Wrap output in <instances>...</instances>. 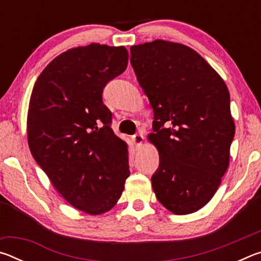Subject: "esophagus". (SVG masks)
<instances>
[{"instance_id": "esophagus-1", "label": "esophagus", "mask_w": 261, "mask_h": 261, "mask_svg": "<svg viewBox=\"0 0 261 261\" xmlns=\"http://www.w3.org/2000/svg\"><path fill=\"white\" fill-rule=\"evenodd\" d=\"M131 139H132V143H134L135 146L138 147V146H140L141 143H143L144 136L141 135V134H136V135H134V136L131 137Z\"/></svg>"}]
</instances>
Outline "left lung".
<instances>
[{
    "instance_id": "1",
    "label": "left lung",
    "mask_w": 261,
    "mask_h": 261,
    "mask_svg": "<svg viewBox=\"0 0 261 261\" xmlns=\"http://www.w3.org/2000/svg\"><path fill=\"white\" fill-rule=\"evenodd\" d=\"M130 62L154 112L160 163L152 176L158 200L174 214L204 207L227 171L235 124L230 95L196 50L154 40L130 48Z\"/></svg>"
}]
</instances>
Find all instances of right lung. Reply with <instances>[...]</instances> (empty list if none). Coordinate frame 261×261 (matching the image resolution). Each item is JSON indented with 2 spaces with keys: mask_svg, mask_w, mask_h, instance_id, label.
<instances>
[{
  "mask_svg": "<svg viewBox=\"0 0 261 261\" xmlns=\"http://www.w3.org/2000/svg\"><path fill=\"white\" fill-rule=\"evenodd\" d=\"M127 57L123 46L72 48L47 65L31 94V153L61 196L91 215L116 205L130 175L127 145L114 134L102 101Z\"/></svg>",
  "mask_w": 261,
  "mask_h": 261,
  "instance_id": "1",
  "label": "right lung"
}]
</instances>
